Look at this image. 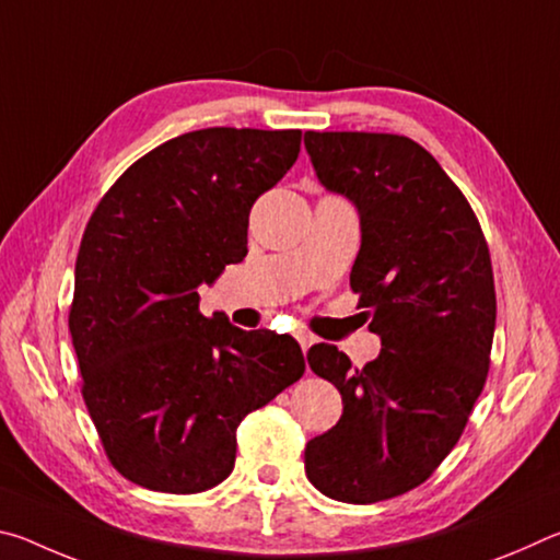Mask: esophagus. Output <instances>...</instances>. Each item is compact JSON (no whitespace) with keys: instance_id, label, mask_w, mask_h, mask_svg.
Segmentation results:
<instances>
[{"instance_id":"esophagus-1","label":"esophagus","mask_w":560,"mask_h":560,"mask_svg":"<svg viewBox=\"0 0 560 560\" xmlns=\"http://www.w3.org/2000/svg\"><path fill=\"white\" fill-rule=\"evenodd\" d=\"M296 340H299V346H301L303 353H306V350L316 343V338L311 336V334H306V330H299V334H296Z\"/></svg>"}]
</instances>
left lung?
<instances>
[{
    "instance_id": "1",
    "label": "left lung",
    "mask_w": 560,
    "mask_h": 560,
    "mask_svg": "<svg viewBox=\"0 0 560 560\" xmlns=\"http://www.w3.org/2000/svg\"><path fill=\"white\" fill-rule=\"evenodd\" d=\"M303 143L320 185L358 210L350 289L383 343L365 368L336 346L308 350L343 415L306 444V477L336 501L375 504L420 487L462 438L489 373L494 271L467 197L415 140L308 130Z\"/></svg>"
}]
</instances>
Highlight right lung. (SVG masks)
I'll return each mask as SVG.
<instances>
[{"mask_svg":"<svg viewBox=\"0 0 560 560\" xmlns=\"http://www.w3.org/2000/svg\"><path fill=\"white\" fill-rule=\"evenodd\" d=\"M301 130L205 128L132 163L93 210L69 330L83 400L132 485L197 494L230 477L236 428L306 371L291 336L200 314V283L246 254L257 197Z\"/></svg>","mask_w":560,"mask_h":560,"instance_id":"1","label":"right lung"}]
</instances>
